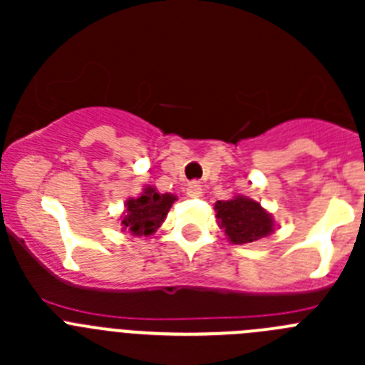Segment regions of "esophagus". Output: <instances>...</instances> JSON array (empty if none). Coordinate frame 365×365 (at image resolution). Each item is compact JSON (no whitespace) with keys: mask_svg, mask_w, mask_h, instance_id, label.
I'll return each mask as SVG.
<instances>
[{"mask_svg":"<svg viewBox=\"0 0 365 365\" xmlns=\"http://www.w3.org/2000/svg\"><path fill=\"white\" fill-rule=\"evenodd\" d=\"M186 195H188V197H201L202 195L201 182H199V180H192V182H188V186H186Z\"/></svg>","mask_w":365,"mask_h":365,"instance_id":"obj_1","label":"esophagus"}]
</instances>
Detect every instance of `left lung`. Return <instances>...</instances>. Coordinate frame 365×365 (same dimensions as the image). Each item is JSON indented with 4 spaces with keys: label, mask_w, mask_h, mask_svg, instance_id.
<instances>
[{
    "label": "left lung",
    "mask_w": 365,
    "mask_h": 365,
    "mask_svg": "<svg viewBox=\"0 0 365 365\" xmlns=\"http://www.w3.org/2000/svg\"><path fill=\"white\" fill-rule=\"evenodd\" d=\"M219 227L225 230L232 243L243 245L267 237L274 230V221L259 202L237 195L228 201L215 202Z\"/></svg>",
    "instance_id": "1"
}]
</instances>
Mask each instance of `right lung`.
<instances>
[{
    "label": "right lung",
    "mask_w": 365,
    "mask_h": 365,
    "mask_svg": "<svg viewBox=\"0 0 365 365\" xmlns=\"http://www.w3.org/2000/svg\"><path fill=\"white\" fill-rule=\"evenodd\" d=\"M173 201L175 195L172 193H159L151 186H146L140 197L128 199L120 225L124 230H130L133 235L153 234L163 225Z\"/></svg>",
    "instance_id": "1"
}]
</instances>
